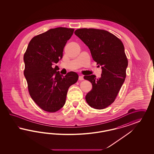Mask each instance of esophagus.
I'll return each instance as SVG.
<instances>
[{
	"label": "esophagus",
	"mask_w": 154,
	"mask_h": 154,
	"mask_svg": "<svg viewBox=\"0 0 154 154\" xmlns=\"http://www.w3.org/2000/svg\"><path fill=\"white\" fill-rule=\"evenodd\" d=\"M79 81L83 80V79H84V76H82V75H79Z\"/></svg>",
	"instance_id": "1"
}]
</instances>
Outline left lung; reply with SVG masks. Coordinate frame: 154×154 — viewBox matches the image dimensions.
Segmentation results:
<instances>
[{"instance_id":"obj_1","label":"left lung","mask_w":154,"mask_h":154,"mask_svg":"<svg viewBox=\"0 0 154 154\" xmlns=\"http://www.w3.org/2000/svg\"><path fill=\"white\" fill-rule=\"evenodd\" d=\"M75 34L89 47L94 60L102 68L101 77L85 75L93 85L85 97L91 107H107L116 98L126 77L128 61L124 46L112 33L96 29H79Z\"/></svg>"}]
</instances>
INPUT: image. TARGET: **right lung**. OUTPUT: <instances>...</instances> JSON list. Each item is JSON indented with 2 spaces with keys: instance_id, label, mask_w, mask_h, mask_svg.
<instances>
[{
  "instance_id": "right-lung-1",
  "label": "right lung",
  "mask_w": 154,
  "mask_h": 154,
  "mask_svg": "<svg viewBox=\"0 0 154 154\" xmlns=\"http://www.w3.org/2000/svg\"><path fill=\"white\" fill-rule=\"evenodd\" d=\"M75 29H51L33 37L23 56L24 76L30 97L43 110L55 112L65 104L69 88L79 79L74 72L65 76L57 72V63L63 57V50Z\"/></svg>"
}]
</instances>
